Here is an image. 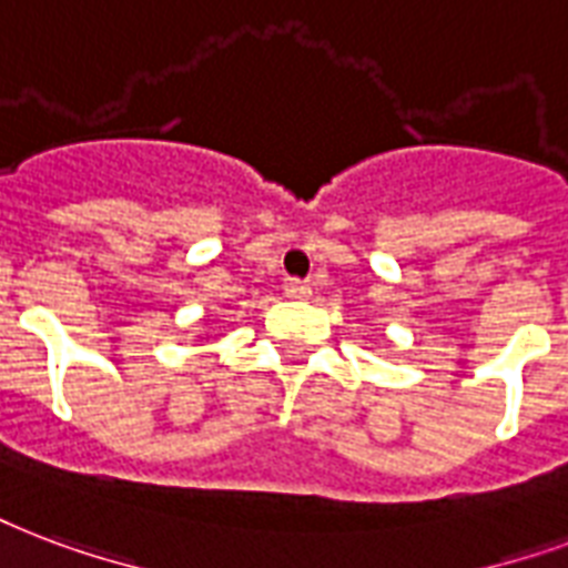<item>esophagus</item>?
Instances as JSON below:
<instances>
[{
    "label": "esophagus",
    "instance_id": "esophagus-1",
    "mask_svg": "<svg viewBox=\"0 0 568 568\" xmlns=\"http://www.w3.org/2000/svg\"><path fill=\"white\" fill-rule=\"evenodd\" d=\"M310 285L301 283V280H288L285 283V297H292V301H303V297H310Z\"/></svg>",
    "mask_w": 568,
    "mask_h": 568
}]
</instances>
